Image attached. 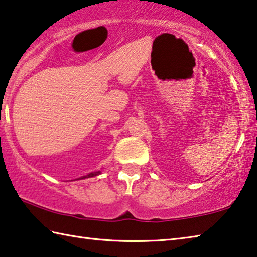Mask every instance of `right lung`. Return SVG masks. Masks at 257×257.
Listing matches in <instances>:
<instances>
[{"label": "right lung", "mask_w": 257, "mask_h": 257, "mask_svg": "<svg viewBox=\"0 0 257 257\" xmlns=\"http://www.w3.org/2000/svg\"><path fill=\"white\" fill-rule=\"evenodd\" d=\"M100 173H101L100 171H97V172H92V173L87 174V175H85V176H82L81 179H78V180H82V179H87V177H93V176H96V175H99Z\"/></svg>", "instance_id": "obj_1"}]
</instances>
